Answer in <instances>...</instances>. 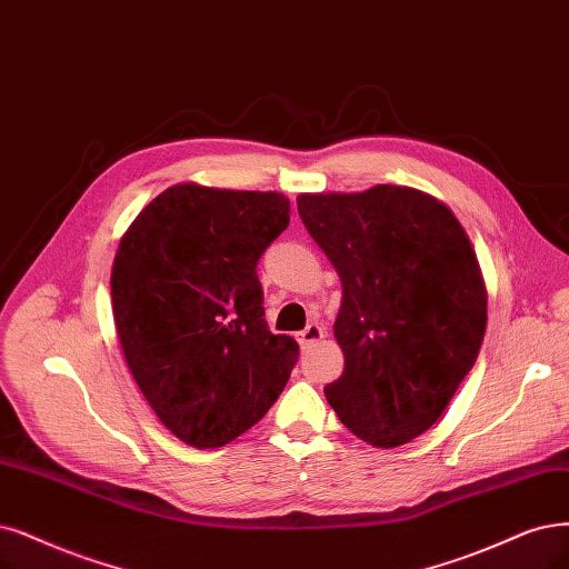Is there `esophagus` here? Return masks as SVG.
<instances>
[{"instance_id": "34e87169", "label": "esophagus", "mask_w": 569, "mask_h": 569, "mask_svg": "<svg viewBox=\"0 0 569 569\" xmlns=\"http://www.w3.org/2000/svg\"><path fill=\"white\" fill-rule=\"evenodd\" d=\"M323 335H326V330H323L321 323H309L302 332H298V342H300L302 347H309V345H313V342L323 340Z\"/></svg>"}]
</instances>
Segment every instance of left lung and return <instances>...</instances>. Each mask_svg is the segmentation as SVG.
<instances>
[{"mask_svg": "<svg viewBox=\"0 0 569 569\" xmlns=\"http://www.w3.org/2000/svg\"><path fill=\"white\" fill-rule=\"evenodd\" d=\"M300 218L342 281L335 340L345 372L326 398L375 448H398L443 415L473 368L488 290L465 227L412 187L300 194Z\"/></svg>", "mask_w": 569, "mask_h": 569, "instance_id": "obj_1", "label": "left lung"}]
</instances>
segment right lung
I'll use <instances>...</instances> for the list:
<instances>
[{"instance_id":"obj_1","label":"right lung","mask_w":569,"mask_h":569,"mask_svg":"<svg viewBox=\"0 0 569 569\" xmlns=\"http://www.w3.org/2000/svg\"><path fill=\"white\" fill-rule=\"evenodd\" d=\"M290 222L279 192L182 182L126 229L112 311L136 385L192 448H222L277 403L300 347L264 323L258 260Z\"/></svg>"}]
</instances>
